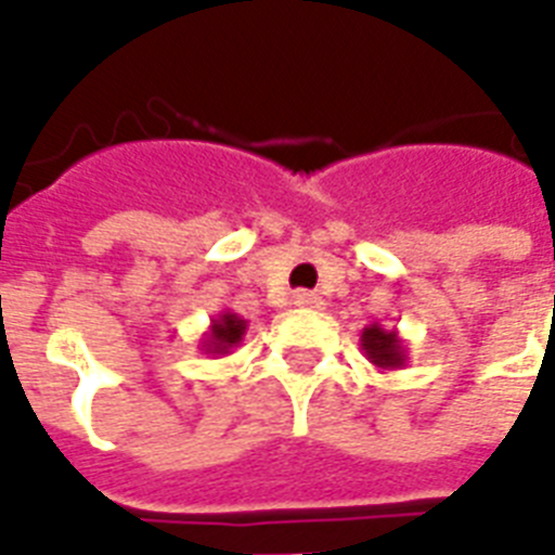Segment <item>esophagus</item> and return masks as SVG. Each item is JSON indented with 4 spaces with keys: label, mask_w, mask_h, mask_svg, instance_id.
<instances>
[{
    "label": "esophagus",
    "mask_w": 555,
    "mask_h": 555,
    "mask_svg": "<svg viewBox=\"0 0 555 555\" xmlns=\"http://www.w3.org/2000/svg\"><path fill=\"white\" fill-rule=\"evenodd\" d=\"M292 300H295V306H306V309H321L323 306V300L318 295H312V292H295Z\"/></svg>",
    "instance_id": "esophagus-1"
}]
</instances>
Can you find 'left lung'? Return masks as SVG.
<instances>
[{
	"label": "left lung",
	"mask_w": 555,
	"mask_h": 555,
	"mask_svg": "<svg viewBox=\"0 0 555 555\" xmlns=\"http://www.w3.org/2000/svg\"><path fill=\"white\" fill-rule=\"evenodd\" d=\"M361 352L366 354V361L372 366H378L380 372L403 370L410 363V354H406V344L398 335V330H387L380 323H370L363 326L361 332Z\"/></svg>",
	"instance_id": "8db88e82"
}]
</instances>
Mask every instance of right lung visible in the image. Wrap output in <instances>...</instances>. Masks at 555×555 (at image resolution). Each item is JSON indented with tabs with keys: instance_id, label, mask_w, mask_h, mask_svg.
I'll return each instance as SVG.
<instances>
[{
	"instance_id": "right-lung-1",
	"label": "right lung",
	"mask_w": 555,
	"mask_h": 555,
	"mask_svg": "<svg viewBox=\"0 0 555 555\" xmlns=\"http://www.w3.org/2000/svg\"><path fill=\"white\" fill-rule=\"evenodd\" d=\"M249 330V321H243L241 314L229 312H217L208 323V330L203 332L201 349L203 354H215V358H223V354H232L234 347H241L243 335Z\"/></svg>"
}]
</instances>
